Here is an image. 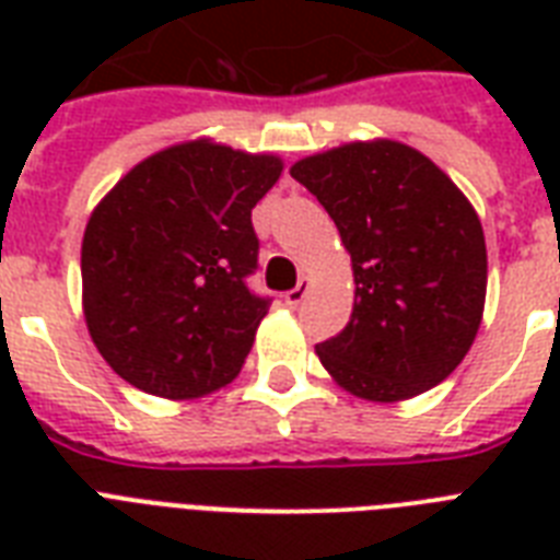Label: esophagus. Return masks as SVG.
I'll return each instance as SVG.
<instances>
[{
  "label": "esophagus",
  "instance_id": "obj_1",
  "mask_svg": "<svg viewBox=\"0 0 560 560\" xmlns=\"http://www.w3.org/2000/svg\"><path fill=\"white\" fill-rule=\"evenodd\" d=\"M307 288H311V281L305 279V276H302V279H299V284L293 290H288V293H284V302H288L290 307H296V305H302V299L307 296Z\"/></svg>",
  "mask_w": 560,
  "mask_h": 560
}]
</instances>
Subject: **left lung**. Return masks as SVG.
<instances>
[{"mask_svg":"<svg viewBox=\"0 0 560 560\" xmlns=\"http://www.w3.org/2000/svg\"><path fill=\"white\" fill-rule=\"evenodd\" d=\"M302 183L340 229L354 270V311L316 346L342 389L407 400L468 354L486 307V235L468 197L416 148L351 142L299 160Z\"/></svg>","mask_w":560,"mask_h":560,"instance_id":"1","label":"left lung"}]
</instances>
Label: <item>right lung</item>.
Instances as JSON below:
<instances>
[{
	"label": "right lung",
	"instance_id": "right-lung-1",
	"mask_svg": "<svg viewBox=\"0 0 560 560\" xmlns=\"http://www.w3.org/2000/svg\"><path fill=\"white\" fill-rule=\"evenodd\" d=\"M279 177V156L197 139L139 162L95 206L83 316L118 377L186 400L241 372L270 307L246 284L258 267L253 209Z\"/></svg>",
	"mask_w": 560,
	"mask_h": 560
}]
</instances>
